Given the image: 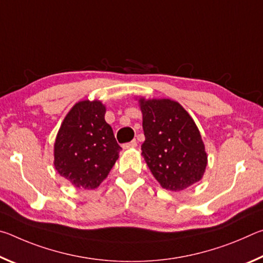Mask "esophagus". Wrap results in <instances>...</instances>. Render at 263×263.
Listing matches in <instances>:
<instances>
[{"instance_id":"34e87169","label":"esophagus","mask_w":263,"mask_h":263,"mask_svg":"<svg viewBox=\"0 0 263 263\" xmlns=\"http://www.w3.org/2000/svg\"><path fill=\"white\" fill-rule=\"evenodd\" d=\"M137 145H138V142H137V140H132V141H130V142H127V144H124L123 145V148H132V147H137Z\"/></svg>"}]
</instances>
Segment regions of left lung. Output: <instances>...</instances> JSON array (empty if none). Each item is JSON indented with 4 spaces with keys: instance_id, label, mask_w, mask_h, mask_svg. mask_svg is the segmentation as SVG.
I'll return each mask as SVG.
<instances>
[{
    "instance_id": "left-lung-1",
    "label": "left lung",
    "mask_w": 263,
    "mask_h": 263,
    "mask_svg": "<svg viewBox=\"0 0 263 263\" xmlns=\"http://www.w3.org/2000/svg\"><path fill=\"white\" fill-rule=\"evenodd\" d=\"M142 157L162 188L181 191L203 177L208 157L194 119L175 101L139 100Z\"/></svg>"
}]
</instances>
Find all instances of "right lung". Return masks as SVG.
I'll return each mask as SVG.
<instances>
[{"mask_svg":"<svg viewBox=\"0 0 263 263\" xmlns=\"http://www.w3.org/2000/svg\"><path fill=\"white\" fill-rule=\"evenodd\" d=\"M104 115L102 102H79L66 116L57 135L54 167L78 188H97L119 157L122 147Z\"/></svg>","mask_w":263,"mask_h":263,"instance_id":"right-lung-1","label":"right lung"}]
</instances>
